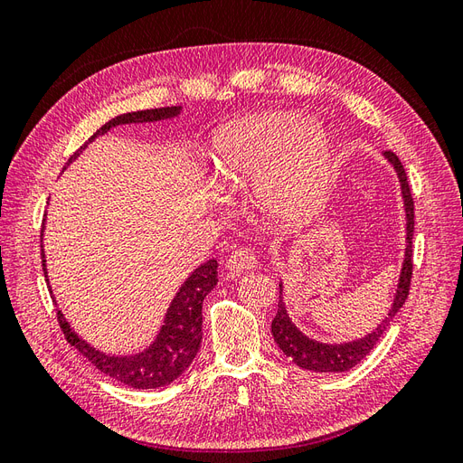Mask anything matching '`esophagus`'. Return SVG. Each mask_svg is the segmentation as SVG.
I'll list each match as a JSON object with an SVG mask.
<instances>
[{
	"instance_id": "esophagus-1",
	"label": "esophagus",
	"mask_w": 463,
	"mask_h": 463,
	"mask_svg": "<svg viewBox=\"0 0 463 463\" xmlns=\"http://www.w3.org/2000/svg\"><path fill=\"white\" fill-rule=\"evenodd\" d=\"M223 266H226V270L232 276H240L243 270H249V269H253V266H257V259L253 253H250V250L237 249L228 257V260Z\"/></svg>"
}]
</instances>
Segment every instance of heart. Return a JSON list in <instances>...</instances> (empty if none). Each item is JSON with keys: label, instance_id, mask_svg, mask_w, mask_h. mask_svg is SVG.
I'll return each instance as SVG.
<instances>
[{"label": "heart", "instance_id": "b5f03b06", "mask_svg": "<svg viewBox=\"0 0 463 463\" xmlns=\"http://www.w3.org/2000/svg\"><path fill=\"white\" fill-rule=\"evenodd\" d=\"M213 167L220 187H241L260 178L257 197L266 208L301 218L325 199L334 174V148L309 116H260L218 131Z\"/></svg>", "mask_w": 463, "mask_h": 463}]
</instances>
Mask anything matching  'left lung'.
Here are the masks:
<instances>
[{
  "mask_svg": "<svg viewBox=\"0 0 463 463\" xmlns=\"http://www.w3.org/2000/svg\"><path fill=\"white\" fill-rule=\"evenodd\" d=\"M384 158L394 165V170L398 174L400 185H402V197H403V208H405V259L403 266L400 272L398 279V289L394 296V303H392L388 315L384 320L378 325L371 334L363 335L359 340L354 342H345V344H322L317 342L309 335H305L296 325H293L286 305L282 299V284H279V299H278V311L272 320V335L278 344V347L282 349L286 357H289L298 367L307 369V371H315V373H344L354 369L357 363L365 359L371 349L378 344V340L383 338V334L386 332L388 325L392 318L396 317V313L402 309V305L408 299L410 286H411V272H413V226H415V213H413V197H411V189L408 184V175H405L403 165L400 158L394 152L386 150Z\"/></svg>",
  "mask_w": 463,
  "mask_h": 463,
  "instance_id": "8db88e82",
  "label": "left lung"
}]
</instances>
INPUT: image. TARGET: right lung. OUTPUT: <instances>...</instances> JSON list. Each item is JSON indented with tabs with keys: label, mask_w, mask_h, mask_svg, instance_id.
I'll list each match as a JSON object with an SVG mask.
<instances>
[{
	"label": "right lung",
	"mask_w": 463,
	"mask_h": 463,
	"mask_svg": "<svg viewBox=\"0 0 463 463\" xmlns=\"http://www.w3.org/2000/svg\"><path fill=\"white\" fill-rule=\"evenodd\" d=\"M179 111L181 106H167L118 116L114 119H109L106 125H102V128L89 138V143H92L98 135L108 133L111 128H116V125L170 119L179 116ZM89 143L82 145L73 156L69 158L67 164H71L79 154L87 148ZM42 232H44V226H42ZM42 269H44V276L48 282L44 249H42ZM216 282L218 262L214 259H210L204 264H201L199 269L185 279V284L179 288L170 309L165 313L164 325L160 328V334L156 335V340H154L145 352L137 355H106L102 352H98L92 345H89L85 340H80L71 330V326H69V322L65 320L61 311H58V322L63 330L65 340L75 345V349H79V354L85 355L100 373L116 378V381L131 388H162L184 374L194 355H197L203 340V301L210 293V289L216 286Z\"/></svg>",
	"instance_id": "1"
}]
</instances>
